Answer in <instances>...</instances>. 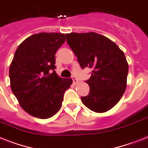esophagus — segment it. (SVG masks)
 <instances>
[{"label":"esophagus","instance_id":"1","mask_svg":"<svg viewBox=\"0 0 148 148\" xmlns=\"http://www.w3.org/2000/svg\"><path fill=\"white\" fill-rule=\"evenodd\" d=\"M72 80H73V83H74V84H77L78 83V80L75 77H72Z\"/></svg>","mask_w":148,"mask_h":148}]
</instances>
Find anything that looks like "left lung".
<instances>
[{
	"label": "left lung",
	"mask_w": 148,
	"mask_h": 148,
	"mask_svg": "<svg viewBox=\"0 0 148 148\" xmlns=\"http://www.w3.org/2000/svg\"><path fill=\"white\" fill-rule=\"evenodd\" d=\"M67 42L83 69L92 68L86 81L90 86L84 105L95 112H105L115 106L124 94L128 64L124 52L107 37L96 32L66 34Z\"/></svg>",
	"instance_id": "1"
}]
</instances>
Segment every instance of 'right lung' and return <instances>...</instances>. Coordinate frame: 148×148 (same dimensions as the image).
Listing matches in <instances>:
<instances>
[{"mask_svg": "<svg viewBox=\"0 0 148 148\" xmlns=\"http://www.w3.org/2000/svg\"><path fill=\"white\" fill-rule=\"evenodd\" d=\"M65 35L40 32L28 37L14 54L9 70L10 87L19 104L31 116L49 119L59 111L73 80L55 72V53Z\"/></svg>", "mask_w": 148, "mask_h": 148, "instance_id": "obj_1", "label": "right lung"}]
</instances>
